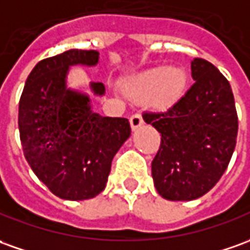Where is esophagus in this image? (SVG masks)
<instances>
[{"label":"esophagus","instance_id":"1","mask_svg":"<svg viewBox=\"0 0 250 250\" xmlns=\"http://www.w3.org/2000/svg\"><path fill=\"white\" fill-rule=\"evenodd\" d=\"M129 121H130V126H132V129L136 130V129L140 128V126L143 125V117L136 113V114H133L132 117H130V120H129Z\"/></svg>","mask_w":250,"mask_h":250}]
</instances>
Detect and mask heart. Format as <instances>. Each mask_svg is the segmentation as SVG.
Segmentation results:
<instances>
[{
  "instance_id": "obj_1",
  "label": "heart",
  "mask_w": 250,
  "mask_h": 250,
  "mask_svg": "<svg viewBox=\"0 0 250 250\" xmlns=\"http://www.w3.org/2000/svg\"><path fill=\"white\" fill-rule=\"evenodd\" d=\"M188 83L189 76L182 66H155L128 77L122 83V92L137 103L149 101L155 107L165 108L181 99Z\"/></svg>"
}]
</instances>
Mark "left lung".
<instances>
[{"label":"left lung","mask_w":250,"mask_h":250,"mask_svg":"<svg viewBox=\"0 0 250 250\" xmlns=\"http://www.w3.org/2000/svg\"><path fill=\"white\" fill-rule=\"evenodd\" d=\"M190 68L194 84L178 102L166 111L143 114L162 135L152 178L166 200H194L211 190L237 143L238 117L230 83L203 58H194Z\"/></svg>","instance_id":"left-lung-1"}]
</instances>
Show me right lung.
<instances>
[{"label":"right lung","instance_id":"right-lung-1","mask_svg":"<svg viewBox=\"0 0 250 250\" xmlns=\"http://www.w3.org/2000/svg\"><path fill=\"white\" fill-rule=\"evenodd\" d=\"M96 50L72 49L36 63L19 103L24 156L36 177L65 200L92 199L106 188L111 161L130 136L126 118L102 117L88 95L66 87L72 65L94 66ZM95 95L102 83H91Z\"/></svg>","mask_w":250,"mask_h":250}]
</instances>
